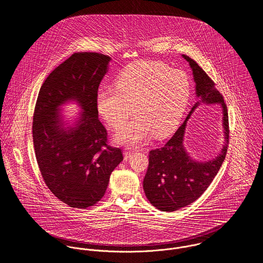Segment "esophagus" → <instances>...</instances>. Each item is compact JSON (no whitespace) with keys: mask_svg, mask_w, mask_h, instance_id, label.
Wrapping results in <instances>:
<instances>
[{"mask_svg":"<svg viewBox=\"0 0 263 263\" xmlns=\"http://www.w3.org/2000/svg\"><path fill=\"white\" fill-rule=\"evenodd\" d=\"M133 154H134V153H133L132 151H124V153H123V155H124V160L127 161V160L133 156Z\"/></svg>","mask_w":263,"mask_h":263,"instance_id":"esophagus-1","label":"esophagus"}]
</instances>
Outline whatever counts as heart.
Returning <instances> with one entry per match:
<instances>
[{"mask_svg": "<svg viewBox=\"0 0 263 263\" xmlns=\"http://www.w3.org/2000/svg\"><path fill=\"white\" fill-rule=\"evenodd\" d=\"M115 88L98 89L95 99L100 117L118 128L131 114L136 117L119 128L114 141L136 147L152 135L165 138L179 125L190 97L188 76L161 62H138L127 66L114 82Z\"/></svg>", "mask_w": 263, "mask_h": 263, "instance_id": "heart-1", "label": "heart"}]
</instances>
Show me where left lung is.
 Returning <instances> with one entry per match:
<instances>
[{"instance_id":"left-lung-1","label":"left lung","mask_w":263,"mask_h":263,"mask_svg":"<svg viewBox=\"0 0 263 263\" xmlns=\"http://www.w3.org/2000/svg\"><path fill=\"white\" fill-rule=\"evenodd\" d=\"M195 82L198 101L192 106L186 119L173 137L160 149L150 151L149 166L144 178V190L151 203L163 212H174L196 200L210 186L218 174L229 145V117L223 95L216 89L214 81L187 55ZM201 103H219L223 110L226 143L221 153L213 160L196 162L183 146L185 127L190 115Z\"/></svg>"}]
</instances>
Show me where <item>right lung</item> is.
I'll return each mask as SVG.
<instances>
[{"label": "right lung", "instance_id": "obj_1", "mask_svg": "<svg viewBox=\"0 0 263 263\" xmlns=\"http://www.w3.org/2000/svg\"><path fill=\"white\" fill-rule=\"evenodd\" d=\"M110 60L98 52H75L49 74L38 93L32 123L38 167L46 186L71 208L97 203L123 160L121 149L107 144L95 104ZM71 100L83 110L74 126L67 127L59 106Z\"/></svg>", "mask_w": 263, "mask_h": 263}]
</instances>
